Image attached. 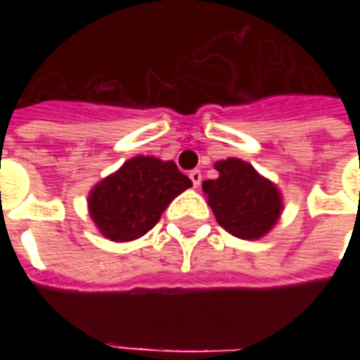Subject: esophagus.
Listing matches in <instances>:
<instances>
[{"label": "esophagus", "instance_id": "esophagus-1", "mask_svg": "<svg viewBox=\"0 0 360 360\" xmlns=\"http://www.w3.org/2000/svg\"><path fill=\"white\" fill-rule=\"evenodd\" d=\"M188 177H191L192 185L200 186V183H202V172H200V169H192L191 174H188Z\"/></svg>", "mask_w": 360, "mask_h": 360}]
</instances>
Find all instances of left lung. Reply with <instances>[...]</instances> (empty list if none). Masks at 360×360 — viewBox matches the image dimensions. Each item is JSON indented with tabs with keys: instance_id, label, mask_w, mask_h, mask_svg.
Segmentation results:
<instances>
[{
	"instance_id": "1",
	"label": "left lung",
	"mask_w": 360,
	"mask_h": 360,
	"mask_svg": "<svg viewBox=\"0 0 360 360\" xmlns=\"http://www.w3.org/2000/svg\"><path fill=\"white\" fill-rule=\"evenodd\" d=\"M219 179L203 183L217 222L239 239H259L278 220L282 198L276 186L250 164L228 158L214 164Z\"/></svg>"
}]
</instances>
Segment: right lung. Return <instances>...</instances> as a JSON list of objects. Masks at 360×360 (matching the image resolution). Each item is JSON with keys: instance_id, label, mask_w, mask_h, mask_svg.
Here are the masks:
<instances>
[{"instance_id": "obj_1", "label": "right lung", "mask_w": 360, "mask_h": 360, "mask_svg": "<svg viewBox=\"0 0 360 360\" xmlns=\"http://www.w3.org/2000/svg\"><path fill=\"white\" fill-rule=\"evenodd\" d=\"M192 186L174 160L134 157L89 194V214L110 240H132L157 224L177 194Z\"/></svg>"}]
</instances>
